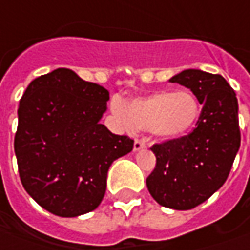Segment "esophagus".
<instances>
[{"label":"esophagus","mask_w":250,"mask_h":250,"mask_svg":"<svg viewBox=\"0 0 250 250\" xmlns=\"http://www.w3.org/2000/svg\"><path fill=\"white\" fill-rule=\"evenodd\" d=\"M145 148V142L142 141V140H135L134 141V151L138 152L141 151V149H144Z\"/></svg>","instance_id":"1"}]
</instances>
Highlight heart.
Returning <instances> with one entry per match:
<instances>
[{
	"label": "heart",
	"mask_w": 250,
	"mask_h": 250,
	"mask_svg": "<svg viewBox=\"0 0 250 250\" xmlns=\"http://www.w3.org/2000/svg\"><path fill=\"white\" fill-rule=\"evenodd\" d=\"M113 113L127 127L146 130L159 140H177L196 125L201 105L191 91H156L142 97L112 102Z\"/></svg>",
	"instance_id": "obj_1"
}]
</instances>
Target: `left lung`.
Wrapping results in <instances>:
<instances>
[{
  "instance_id": "1",
  "label": "left lung",
  "mask_w": 250,
  "mask_h": 250,
  "mask_svg": "<svg viewBox=\"0 0 250 250\" xmlns=\"http://www.w3.org/2000/svg\"><path fill=\"white\" fill-rule=\"evenodd\" d=\"M168 82L189 88L203 108L194 131L152 146L156 166L146 187L162 206L189 210L208 201L229 174L241 145L238 101L220 74L188 69Z\"/></svg>"
}]
</instances>
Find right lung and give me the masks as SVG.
Listing matches in <instances>:
<instances>
[{"instance_id":"add662e5","label":"right lung","mask_w":250,"mask_h":250,"mask_svg":"<svg viewBox=\"0 0 250 250\" xmlns=\"http://www.w3.org/2000/svg\"><path fill=\"white\" fill-rule=\"evenodd\" d=\"M109 91L59 67L29 84L19 102L15 155L26 192L52 214L95 210L110 165L133 151L127 135L99 123Z\"/></svg>"}]
</instances>
